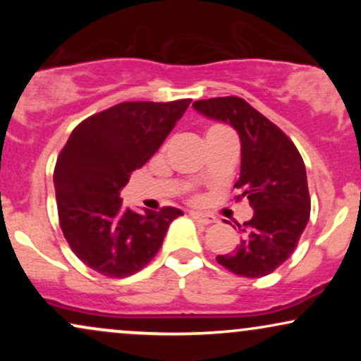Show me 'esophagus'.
I'll return each mask as SVG.
<instances>
[{"instance_id": "34e87169", "label": "esophagus", "mask_w": 361, "mask_h": 361, "mask_svg": "<svg viewBox=\"0 0 361 361\" xmlns=\"http://www.w3.org/2000/svg\"><path fill=\"white\" fill-rule=\"evenodd\" d=\"M190 217H192L195 222L202 224V226H210V224L215 222L214 217H210V215H205V214H200V212H192L190 214Z\"/></svg>"}]
</instances>
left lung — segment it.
Masks as SVG:
<instances>
[{"mask_svg": "<svg viewBox=\"0 0 361 361\" xmlns=\"http://www.w3.org/2000/svg\"><path fill=\"white\" fill-rule=\"evenodd\" d=\"M207 118L229 123L241 140V175L234 188L238 200L255 209L239 226L243 239L217 263L247 279L270 275L290 258L309 222L307 173L295 144L275 123L238 97L193 103Z\"/></svg>", "mask_w": 361, "mask_h": 361, "instance_id": "1", "label": "left lung"}]
</instances>
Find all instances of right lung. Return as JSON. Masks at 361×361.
I'll return each instance as SVG.
<instances>
[{"mask_svg": "<svg viewBox=\"0 0 361 361\" xmlns=\"http://www.w3.org/2000/svg\"><path fill=\"white\" fill-rule=\"evenodd\" d=\"M192 100L126 102L91 115L62 147L54 169L57 212L66 241L91 270L126 279L156 256L169 224L183 215L126 209L120 190L151 159Z\"/></svg>", "mask_w": 361, "mask_h": 361, "instance_id": "1", "label": "right lung"}]
</instances>
